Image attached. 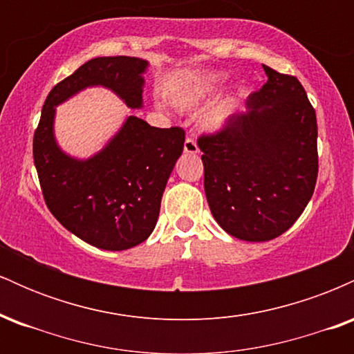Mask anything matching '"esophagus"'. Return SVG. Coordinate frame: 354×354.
Wrapping results in <instances>:
<instances>
[{"instance_id":"esophagus-1","label":"esophagus","mask_w":354,"mask_h":354,"mask_svg":"<svg viewBox=\"0 0 354 354\" xmlns=\"http://www.w3.org/2000/svg\"><path fill=\"white\" fill-rule=\"evenodd\" d=\"M198 151H200V149H198V145H196V141H194V138H191V136L186 138V140H185V153L196 154Z\"/></svg>"}]
</instances>
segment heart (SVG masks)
Returning a JSON list of instances; mask_svg holds the SVG:
<instances>
[{
	"label": "heart",
	"mask_w": 354,
	"mask_h": 354,
	"mask_svg": "<svg viewBox=\"0 0 354 354\" xmlns=\"http://www.w3.org/2000/svg\"><path fill=\"white\" fill-rule=\"evenodd\" d=\"M225 81L226 75H223V73H206V75L196 76V78L189 80L188 83L169 89L168 98L174 106L181 109H193L200 106L205 100H208L214 91H218ZM234 104H236V96H231V98L218 103L216 106L208 113V116H206L208 124L213 126V128L221 126L230 118Z\"/></svg>",
	"instance_id": "obj_1"
}]
</instances>
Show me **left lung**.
Instances as JSON below:
<instances>
[{"instance_id":"8db88e82","label":"left lung","mask_w":354,"mask_h":354,"mask_svg":"<svg viewBox=\"0 0 354 354\" xmlns=\"http://www.w3.org/2000/svg\"><path fill=\"white\" fill-rule=\"evenodd\" d=\"M263 68L268 81L250 95L246 111L198 138L211 213L245 241H268L291 228L318 178V124L303 84Z\"/></svg>"}]
</instances>
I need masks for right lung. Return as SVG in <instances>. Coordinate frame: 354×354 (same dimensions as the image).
I'll return each instance as SVG.
<instances>
[{
  "label": "right lung",
  "mask_w": 354,
  "mask_h": 354,
  "mask_svg": "<svg viewBox=\"0 0 354 354\" xmlns=\"http://www.w3.org/2000/svg\"><path fill=\"white\" fill-rule=\"evenodd\" d=\"M146 66L135 56L86 61L51 89L33 136L35 166L48 209L68 231L101 250H129L153 233L166 183L183 153L185 129L154 128L129 116L103 151L78 161L56 145L55 106L80 89L101 84L129 108H140Z\"/></svg>",
  "instance_id": "add662e5"
}]
</instances>
